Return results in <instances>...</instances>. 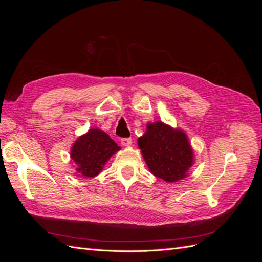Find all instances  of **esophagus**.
I'll return each mask as SVG.
<instances>
[{"mask_svg": "<svg viewBox=\"0 0 262 262\" xmlns=\"http://www.w3.org/2000/svg\"><path fill=\"white\" fill-rule=\"evenodd\" d=\"M121 144L123 146H130L132 144V139L131 138H123V139H121Z\"/></svg>", "mask_w": 262, "mask_h": 262, "instance_id": "obj_1", "label": "esophagus"}]
</instances>
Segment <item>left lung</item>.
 Segmentation results:
<instances>
[{
	"instance_id": "left-lung-1",
	"label": "left lung",
	"mask_w": 262,
	"mask_h": 262,
	"mask_svg": "<svg viewBox=\"0 0 262 262\" xmlns=\"http://www.w3.org/2000/svg\"><path fill=\"white\" fill-rule=\"evenodd\" d=\"M138 144L150 172L167 182L185 178L193 163L192 148L186 134L161 121L147 124Z\"/></svg>"
}]
</instances>
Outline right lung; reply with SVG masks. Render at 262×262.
Masks as SVG:
<instances>
[{"label": "right lung", "mask_w": 262, "mask_h": 262, "mask_svg": "<svg viewBox=\"0 0 262 262\" xmlns=\"http://www.w3.org/2000/svg\"><path fill=\"white\" fill-rule=\"evenodd\" d=\"M119 149L120 147L107 133L99 129H91L75 142L71 157L76 163L78 172L85 177H95L110 156Z\"/></svg>", "instance_id": "1"}]
</instances>
